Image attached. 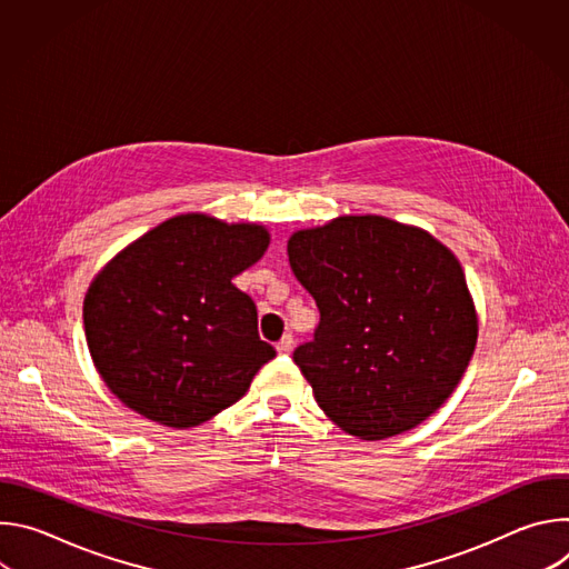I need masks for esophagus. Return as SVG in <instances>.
I'll list each match as a JSON object with an SVG mask.
<instances>
[{
  "instance_id": "1",
  "label": "esophagus",
  "mask_w": 569,
  "mask_h": 569,
  "mask_svg": "<svg viewBox=\"0 0 569 569\" xmlns=\"http://www.w3.org/2000/svg\"><path fill=\"white\" fill-rule=\"evenodd\" d=\"M292 349H295V338H292L290 333H286V336L277 342V351H279L281 356H288V353H292Z\"/></svg>"
}]
</instances>
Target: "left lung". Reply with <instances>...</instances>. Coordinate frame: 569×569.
Wrapping results in <instances>:
<instances>
[{
	"mask_svg": "<svg viewBox=\"0 0 569 569\" xmlns=\"http://www.w3.org/2000/svg\"><path fill=\"white\" fill-rule=\"evenodd\" d=\"M288 257L319 308L312 340L292 358L323 415L378 441L437 412L477 342L455 254L423 229L345 216L292 233Z\"/></svg>",
	"mask_w": 569,
	"mask_h": 569,
	"instance_id": "1",
	"label": "left lung"
}]
</instances>
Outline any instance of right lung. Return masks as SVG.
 <instances>
[{"mask_svg":"<svg viewBox=\"0 0 569 569\" xmlns=\"http://www.w3.org/2000/svg\"><path fill=\"white\" fill-rule=\"evenodd\" d=\"M261 224L184 213L157 224L92 281L83 323L101 378L137 415L193 428L246 396L277 356L231 279L268 250Z\"/></svg>","mask_w":569,"mask_h":569,"instance_id":"obj_1","label":"right lung"}]
</instances>
